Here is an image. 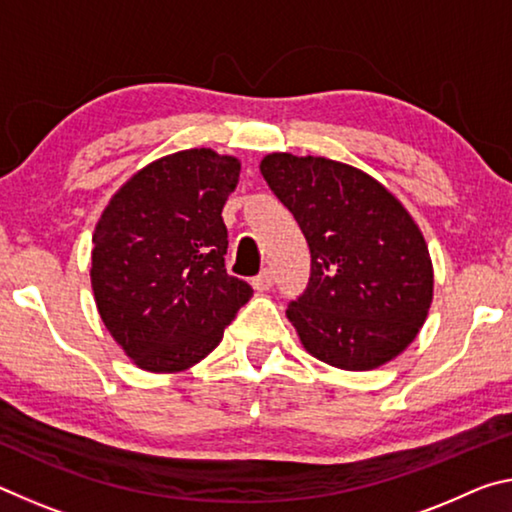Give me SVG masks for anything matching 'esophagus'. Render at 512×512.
<instances>
[{
	"mask_svg": "<svg viewBox=\"0 0 512 512\" xmlns=\"http://www.w3.org/2000/svg\"><path fill=\"white\" fill-rule=\"evenodd\" d=\"M275 277H273V271H268V268H264L262 273H259L257 277H253V289L255 291H268L273 287Z\"/></svg>",
	"mask_w": 512,
	"mask_h": 512,
	"instance_id": "1",
	"label": "esophagus"
}]
</instances>
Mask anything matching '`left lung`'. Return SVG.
Masks as SVG:
<instances>
[{"label": "left lung", "instance_id": "left-lung-1", "mask_svg": "<svg viewBox=\"0 0 512 512\" xmlns=\"http://www.w3.org/2000/svg\"><path fill=\"white\" fill-rule=\"evenodd\" d=\"M264 180L296 216L311 253L287 318L311 357L372 370L409 348L433 300L427 241L388 189L350 164L268 153Z\"/></svg>", "mask_w": 512, "mask_h": 512}]
</instances>
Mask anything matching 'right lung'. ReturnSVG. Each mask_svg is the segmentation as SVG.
Listing matches in <instances>:
<instances>
[{
  "instance_id": "1",
  "label": "right lung",
  "mask_w": 512,
  "mask_h": 512,
  "mask_svg": "<svg viewBox=\"0 0 512 512\" xmlns=\"http://www.w3.org/2000/svg\"><path fill=\"white\" fill-rule=\"evenodd\" d=\"M241 162L187 149L117 189L92 235L90 280L103 325L137 368L180 372L205 359L253 296L225 271L223 205Z\"/></svg>"
}]
</instances>
